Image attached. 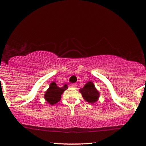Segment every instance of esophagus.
I'll use <instances>...</instances> for the list:
<instances>
[{"label":"esophagus","mask_w":146,"mask_h":146,"mask_svg":"<svg viewBox=\"0 0 146 146\" xmlns=\"http://www.w3.org/2000/svg\"><path fill=\"white\" fill-rule=\"evenodd\" d=\"M71 87H72V88H77V84H71Z\"/></svg>","instance_id":"esophagus-1"}]
</instances>
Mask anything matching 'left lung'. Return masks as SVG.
Returning <instances> with one entry per match:
<instances>
[{
    "instance_id": "8db88e82",
    "label": "left lung",
    "mask_w": 146,
    "mask_h": 146,
    "mask_svg": "<svg viewBox=\"0 0 146 146\" xmlns=\"http://www.w3.org/2000/svg\"><path fill=\"white\" fill-rule=\"evenodd\" d=\"M80 92L84 100L90 104H93L98 101L100 96V93L95 88V85L92 82H87L83 88H80Z\"/></svg>"
}]
</instances>
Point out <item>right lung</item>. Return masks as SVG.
I'll list each match as a JSON object with an SVG mask.
<instances>
[{"label":"right lung","mask_w":146,"mask_h":146,"mask_svg":"<svg viewBox=\"0 0 146 146\" xmlns=\"http://www.w3.org/2000/svg\"><path fill=\"white\" fill-rule=\"evenodd\" d=\"M68 88L67 85L65 84L62 87H58L55 82H52L50 84L49 88L45 93L44 98L48 103L53 105L60 100L61 95L64 92L65 90Z\"/></svg>","instance_id":"add662e5"}]
</instances>
